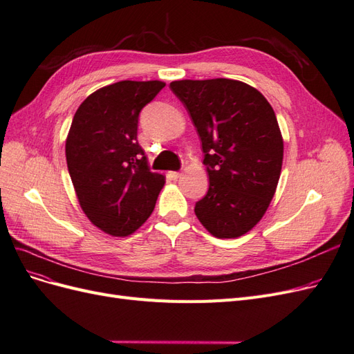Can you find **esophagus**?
I'll return each mask as SVG.
<instances>
[{
	"instance_id": "obj_1",
	"label": "esophagus",
	"mask_w": 354,
	"mask_h": 354,
	"mask_svg": "<svg viewBox=\"0 0 354 354\" xmlns=\"http://www.w3.org/2000/svg\"><path fill=\"white\" fill-rule=\"evenodd\" d=\"M168 177L173 178V180H177L181 177V173H178V171H169L168 173Z\"/></svg>"
}]
</instances>
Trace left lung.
<instances>
[{
	"mask_svg": "<svg viewBox=\"0 0 354 354\" xmlns=\"http://www.w3.org/2000/svg\"><path fill=\"white\" fill-rule=\"evenodd\" d=\"M202 142L209 177L195 214L212 236L239 238L259 223L274 196L283 138L264 95L236 80L173 81Z\"/></svg>",
	"mask_w": 354,
	"mask_h": 354,
	"instance_id": "left-lung-1",
	"label": "left lung"
}]
</instances>
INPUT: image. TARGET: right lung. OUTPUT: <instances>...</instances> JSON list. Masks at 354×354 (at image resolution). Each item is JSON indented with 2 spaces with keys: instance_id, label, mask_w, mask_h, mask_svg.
Returning a JSON list of instances; mask_svg holds the SVG:
<instances>
[{
  "instance_id": "obj_1",
  "label": "right lung",
  "mask_w": 354,
  "mask_h": 354,
  "mask_svg": "<svg viewBox=\"0 0 354 354\" xmlns=\"http://www.w3.org/2000/svg\"><path fill=\"white\" fill-rule=\"evenodd\" d=\"M162 81H120L94 91L75 112L66 162L80 205L112 236H128L151 217L165 177L152 173L137 142L138 115Z\"/></svg>"
}]
</instances>
